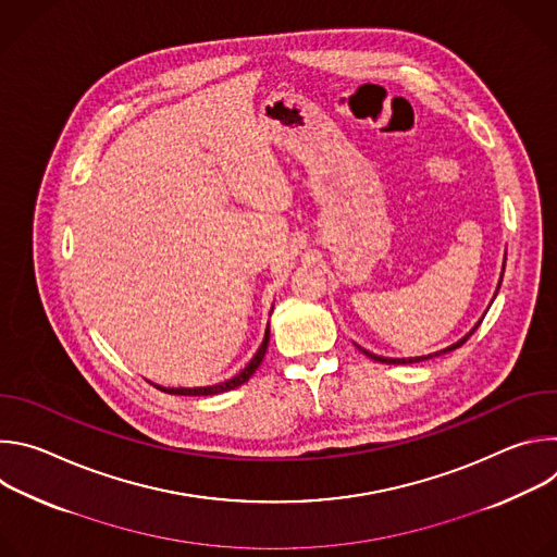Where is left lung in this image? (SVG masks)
Returning <instances> with one entry per match:
<instances>
[{
    "label": "left lung",
    "mask_w": 557,
    "mask_h": 557,
    "mask_svg": "<svg viewBox=\"0 0 557 557\" xmlns=\"http://www.w3.org/2000/svg\"><path fill=\"white\" fill-rule=\"evenodd\" d=\"M500 282H503V277H500ZM498 288H500V286H498ZM496 293H498V290H496ZM479 324H481V322H479ZM473 331H475V329H473ZM473 331H471V333H473ZM471 333H469V335H471ZM469 335H467V337H469ZM467 337H462V339H460V342H456V344H451V346H449V348H445V350H441V352H434V355H428V357H414V359H412V357H410V359H387V357H376V355H372V352H368V350H363V348H361V346H357V348H359V350H361V352H363V355H368V357H370V359H374V361H381V363H414V361H425V359H432V357H438V355H443V352H451V350H456V348H460V346H462V344H465V342H467Z\"/></svg>",
    "instance_id": "obj_1"
}]
</instances>
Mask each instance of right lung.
Masks as SVG:
<instances>
[{
	"instance_id": "1",
	"label": "right lung",
	"mask_w": 557,
	"mask_h": 557,
	"mask_svg": "<svg viewBox=\"0 0 557 557\" xmlns=\"http://www.w3.org/2000/svg\"><path fill=\"white\" fill-rule=\"evenodd\" d=\"M267 346H269V329H267V335H264V342L262 346L258 348V352L253 355V359L245 366V370L240 374H235L233 379L224 381V383H218V385H207V387H161L163 392H170V394H181V396H209V394H220V392H226V389H233L237 385H243L249 381V376L258 370V366L262 363L264 359V352H267ZM158 387V385H156Z\"/></svg>"
}]
</instances>
